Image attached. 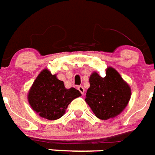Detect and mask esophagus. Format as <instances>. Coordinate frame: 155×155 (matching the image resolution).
Returning a JSON list of instances; mask_svg holds the SVG:
<instances>
[{
	"mask_svg": "<svg viewBox=\"0 0 155 155\" xmlns=\"http://www.w3.org/2000/svg\"><path fill=\"white\" fill-rule=\"evenodd\" d=\"M78 90L79 91L81 92V94H83L84 92H85V89H84L83 86H81V85H79L78 87Z\"/></svg>",
	"mask_w": 155,
	"mask_h": 155,
	"instance_id": "1",
	"label": "esophagus"
}]
</instances>
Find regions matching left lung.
Returning a JSON list of instances; mask_svg holds the SVG:
<instances>
[{"label": "left lung", "instance_id": "8db88e82", "mask_svg": "<svg viewBox=\"0 0 155 155\" xmlns=\"http://www.w3.org/2000/svg\"><path fill=\"white\" fill-rule=\"evenodd\" d=\"M85 101L100 119L114 117L127 106L130 98V88L114 69L107 68L106 77L93 73Z\"/></svg>", "mask_w": 155, "mask_h": 155}]
</instances>
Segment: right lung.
<instances>
[{"instance_id": "add662e5", "label": "right lung", "mask_w": 155, "mask_h": 155, "mask_svg": "<svg viewBox=\"0 0 155 155\" xmlns=\"http://www.w3.org/2000/svg\"><path fill=\"white\" fill-rule=\"evenodd\" d=\"M81 95L75 88L65 89L64 82L56 75L44 70L33 82L28 99L31 107L41 117L56 120L62 117L69 104Z\"/></svg>"}]
</instances>
